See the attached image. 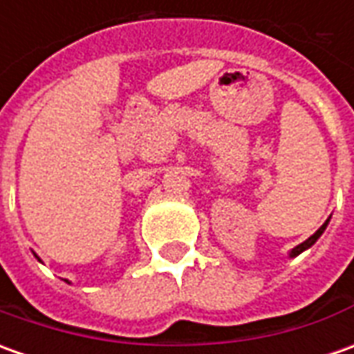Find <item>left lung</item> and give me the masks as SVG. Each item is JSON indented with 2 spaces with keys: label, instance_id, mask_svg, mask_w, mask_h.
Listing matches in <instances>:
<instances>
[{
  "label": "left lung",
  "instance_id": "obj_1",
  "mask_svg": "<svg viewBox=\"0 0 354 354\" xmlns=\"http://www.w3.org/2000/svg\"><path fill=\"white\" fill-rule=\"evenodd\" d=\"M328 223H329V218H328V221H326V223H324V225H322V227L318 228V230H316V232H314V234H312V236L308 238V240H304L302 244H298L297 248H292L288 256H290V258H297L298 254H302L304 250H308L310 246H314V244H316V240H318V238L322 236V234H324V230H326V227H328Z\"/></svg>",
  "mask_w": 354,
  "mask_h": 354
}]
</instances>
